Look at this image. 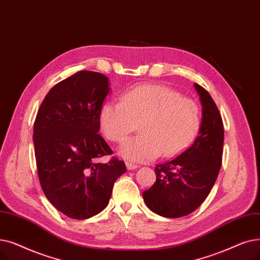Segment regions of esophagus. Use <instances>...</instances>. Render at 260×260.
Segmentation results:
<instances>
[{
  "label": "esophagus",
  "instance_id": "34e87169",
  "mask_svg": "<svg viewBox=\"0 0 260 260\" xmlns=\"http://www.w3.org/2000/svg\"><path fill=\"white\" fill-rule=\"evenodd\" d=\"M126 166H127V169H128V170H134V169H137V168L139 167L138 165L132 164V163H129V162H127V163H126Z\"/></svg>",
  "mask_w": 260,
  "mask_h": 260
}]
</instances>
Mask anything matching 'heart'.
<instances>
[{
    "label": "heart",
    "instance_id": "1",
    "mask_svg": "<svg viewBox=\"0 0 260 260\" xmlns=\"http://www.w3.org/2000/svg\"><path fill=\"white\" fill-rule=\"evenodd\" d=\"M201 108L193 100L166 85L142 84L129 90L121 102L104 104L101 127L112 142H121L141 121L142 134L130 138L119 154L131 162H150L162 153L172 157L183 152L201 127Z\"/></svg>",
    "mask_w": 260,
    "mask_h": 260
}]
</instances>
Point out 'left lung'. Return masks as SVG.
<instances>
[{
  "label": "left lung",
  "instance_id": "obj_1",
  "mask_svg": "<svg viewBox=\"0 0 260 260\" xmlns=\"http://www.w3.org/2000/svg\"><path fill=\"white\" fill-rule=\"evenodd\" d=\"M202 105V121L193 144L179 156L155 166L156 181L143 192L148 208L166 218L191 214L211 192L219 175L224 129L209 93L193 84Z\"/></svg>",
  "mask_w": 260,
  "mask_h": 260
}]
</instances>
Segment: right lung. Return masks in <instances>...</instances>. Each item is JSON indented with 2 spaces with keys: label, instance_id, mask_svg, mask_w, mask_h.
<instances>
[{
  "label": "right lung",
  "instance_id": "add662e5",
  "mask_svg": "<svg viewBox=\"0 0 260 260\" xmlns=\"http://www.w3.org/2000/svg\"><path fill=\"white\" fill-rule=\"evenodd\" d=\"M110 92L108 77L80 71L60 81L43 100L34 123L38 177L45 197L66 216L83 220L107 207L115 181L126 172L102 138L100 114Z\"/></svg>",
  "mask_w": 260,
  "mask_h": 260
}]
</instances>
